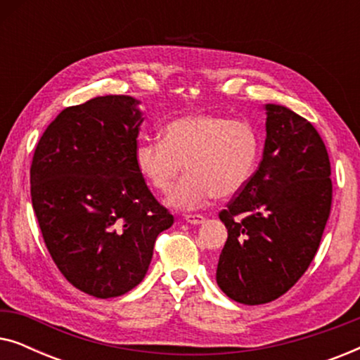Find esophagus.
I'll return each mask as SVG.
<instances>
[{"instance_id": "1", "label": "esophagus", "mask_w": 360, "mask_h": 360, "mask_svg": "<svg viewBox=\"0 0 360 360\" xmlns=\"http://www.w3.org/2000/svg\"><path fill=\"white\" fill-rule=\"evenodd\" d=\"M184 219L186 221V223L195 224V226L205 223V216H201V214H185Z\"/></svg>"}]
</instances>
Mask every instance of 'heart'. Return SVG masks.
Listing matches in <instances>:
<instances>
[{
	"instance_id": "b5f03b06",
	"label": "heart",
	"mask_w": 360,
	"mask_h": 360,
	"mask_svg": "<svg viewBox=\"0 0 360 360\" xmlns=\"http://www.w3.org/2000/svg\"><path fill=\"white\" fill-rule=\"evenodd\" d=\"M262 142L248 121L221 115H186L162 129V139L137 142L134 164L152 190L164 193L185 170L186 175L167 196L175 210H198L214 196L239 193L257 169Z\"/></svg>"
}]
</instances>
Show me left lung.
Returning a JSON list of instances; mask_svg holds the SVG:
<instances>
[{
  "mask_svg": "<svg viewBox=\"0 0 360 360\" xmlns=\"http://www.w3.org/2000/svg\"><path fill=\"white\" fill-rule=\"evenodd\" d=\"M264 110L259 169L219 213L228 240L216 282L244 304L272 302L298 282L316 255L333 200L328 150L311 122L282 105Z\"/></svg>",
  "mask_w": 360,
  "mask_h": 360,
  "instance_id": "left-lung-1",
  "label": "left lung"
}]
</instances>
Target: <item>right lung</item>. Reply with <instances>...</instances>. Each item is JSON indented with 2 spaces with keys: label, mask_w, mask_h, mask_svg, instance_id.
<instances>
[{
  "label": "right lung",
  "mask_w": 360,
  "mask_h": 360,
  "mask_svg": "<svg viewBox=\"0 0 360 360\" xmlns=\"http://www.w3.org/2000/svg\"><path fill=\"white\" fill-rule=\"evenodd\" d=\"M141 101L106 95L65 108L32 157L31 198L44 243L73 287L121 297L146 277L174 216L134 164Z\"/></svg>",
  "instance_id": "right-lung-1"
}]
</instances>
